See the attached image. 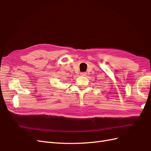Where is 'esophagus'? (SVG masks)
Masks as SVG:
<instances>
[{
  "mask_svg": "<svg viewBox=\"0 0 151 151\" xmlns=\"http://www.w3.org/2000/svg\"><path fill=\"white\" fill-rule=\"evenodd\" d=\"M81 74L82 76H86L87 74H86V72H81Z\"/></svg>",
  "mask_w": 151,
  "mask_h": 151,
  "instance_id": "esophagus-1",
  "label": "esophagus"
}]
</instances>
